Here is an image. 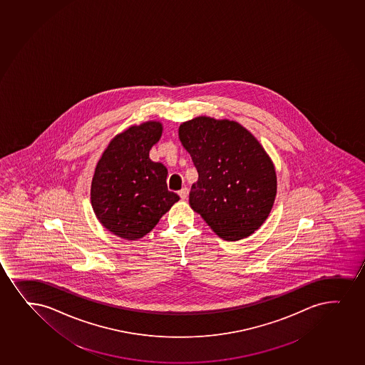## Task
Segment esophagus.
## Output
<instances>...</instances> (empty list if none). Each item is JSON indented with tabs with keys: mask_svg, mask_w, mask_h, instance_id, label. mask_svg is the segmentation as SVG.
<instances>
[{
	"mask_svg": "<svg viewBox=\"0 0 365 365\" xmlns=\"http://www.w3.org/2000/svg\"><path fill=\"white\" fill-rule=\"evenodd\" d=\"M189 190L188 188H182L180 189V192H178V195H180V199H187V197H188Z\"/></svg>",
	"mask_w": 365,
	"mask_h": 365,
	"instance_id": "esophagus-1",
	"label": "esophagus"
}]
</instances>
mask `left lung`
Returning a JSON list of instances; mask_svg holds the SVG:
<instances>
[{
	"label": "left lung",
	"instance_id": "1",
	"mask_svg": "<svg viewBox=\"0 0 365 365\" xmlns=\"http://www.w3.org/2000/svg\"><path fill=\"white\" fill-rule=\"evenodd\" d=\"M178 134L199 175L189 193L192 209L225 240L250 236L270 214L277 188L264 148L235 120L197 117Z\"/></svg>",
	"mask_w": 365,
	"mask_h": 365
}]
</instances>
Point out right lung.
<instances>
[{"label": "right lung", "mask_w": 365, "mask_h": 365, "mask_svg": "<svg viewBox=\"0 0 365 365\" xmlns=\"http://www.w3.org/2000/svg\"><path fill=\"white\" fill-rule=\"evenodd\" d=\"M163 125L146 122L112 139L95 168L91 205L103 227L133 240L155 227L180 197L170 192L168 168L149 159Z\"/></svg>", "instance_id": "obj_1"}]
</instances>
